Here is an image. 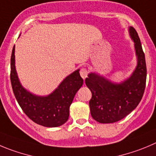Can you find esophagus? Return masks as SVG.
I'll use <instances>...</instances> for the list:
<instances>
[{"label":"esophagus","mask_w":156,"mask_h":156,"mask_svg":"<svg viewBox=\"0 0 156 156\" xmlns=\"http://www.w3.org/2000/svg\"><path fill=\"white\" fill-rule=\"evenodd\" d=\"M80 75H81V78L83 79H85L87 78V75H88V71H87V68H82L80 71Z\"/></svg>","instance_id":"esophagus-1"}]
</instances>
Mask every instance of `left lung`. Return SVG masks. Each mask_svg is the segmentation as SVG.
<instances>
[{"label":"left lung","instance_id":"left-lung-1","mask_svg":"<svg viewBox=\"0 0 156 156\" xmlns=\"http://www.w3.org/2000/svg\"><path fill=\"white\" fill-rule=\"evenodd\" d=\"M134 41L137 65L129 78L115 83L94 72L88 74L85 84L91 91V115L100 123H113L130 114L143 96L146 82V64L140 39L135 29L129 28Z\"/></svg>","mask_w":156,"mask_h":156}]
</instances>
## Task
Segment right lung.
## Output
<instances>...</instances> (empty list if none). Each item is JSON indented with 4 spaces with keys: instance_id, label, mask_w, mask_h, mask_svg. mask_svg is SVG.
I'll return each mask as SVG.
<instances>
[{
    "instance_id": "add662e5",
    "label": "right lung",
    "mask_w": 156,
    "mask_h": 156,
    "mask_svg": "<svg viewBox=\"0 0 156 156\" xmlns=\"http://www.w3.org/2000/svg\"><path fill=\"white\" fill-rule=\"evenodd\" d=\"M15 46L11 58V81L14 96L26 115L44 127H58L68 121L69 108L75 94L83 85L79 69L67 76L58 88L46 96L32 94L19 81L15 68Z\"/></svg>"
}]
</instances>
